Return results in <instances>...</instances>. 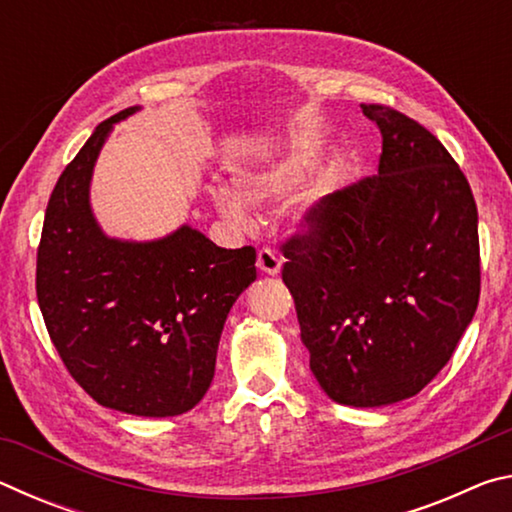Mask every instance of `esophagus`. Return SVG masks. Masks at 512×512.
I'll list each match as a JSON object with an SVG mask.
<instances>
[{"label":"esophagus","instance_id":"34e87169","mask_svg":"<svg viewBox=\"0 0 512 512\" xmlns=\"http://www.w3.org/2000/svg\"><path fill=\"white\" fill-rule=\"evenodd\" d=\"M257 268L266 275H277L282 268V259L271 248H262L257 253Z\"/></svg>","mask_w":512,"mask_h":512}]
</instances>
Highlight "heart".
Listing matches in <instances>:
<instances>
[{"label":"heart","mask_w":512,"mask_h":512,"mask_svg":"<svg viewBox=\"0 0 512 512\" xmlns=\"http://www.w3.org/2000/svg\"><path fill=\"white\" fill-rule=\"evenodd\" d=\"M316 171V160L307 153H293L289 158L280 162L268 164L262 169H248L241 171L237 176V189L230 187H219L214 189V203L219 210L230 216V219L237 221H248L250 210L248 203H268V201H280V198H287L298 187L305 185V180ZM241 195L245 197L240 198Z\"/></svg>","instance_id":"b5f03b06"}]
</instances>
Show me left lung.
<instances>
[{
  "label": "left lung",
  "mask_w": 512,
  "mask_h": 512,
  "mask_svg": "<svg viewBox=\"0 0 512 512\" xmlns=\"http://www.w3.org/2000/svg\"><path fill=\"white\" fill-rule=\"evenodd\" d=\"M377 176L320 198L282 246L309 368L329 400L372 409L418 395L479 305V214L452 155L418 121L361 106Z\"/></svg>",
  "instance_id": "left-lung-1"
}]
</instances>
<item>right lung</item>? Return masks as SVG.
Returning a JSON list of instances; mask_svg holds the SVG:
<instances>
[{"label": "right lung", "mask_w": 512, "mask_h": 512, "mask_svg": "<svg viewBox=\"0 0 512 512\" xmlns=\"http://www.w3.org/2000/svg\"><path fill=\"white\" fill-rule=\"evenodd\" d=\"M126 108L101 121L51 192L36 291L47 332L101 406L144 418L187 413L212 384L235 300L255 282V248L225 250L192 225L153 241L108 237L90 205L92 171Z\"/></svg>", "instance_id": "obj_1"}]
</instances>
